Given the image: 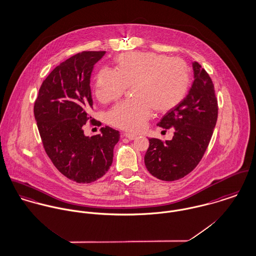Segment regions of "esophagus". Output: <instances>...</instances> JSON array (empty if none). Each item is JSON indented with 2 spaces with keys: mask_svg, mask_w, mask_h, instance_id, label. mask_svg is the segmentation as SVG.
<instances>
[{
  "mask_svg": "<svg viewBox=\"0 0 256 256\" xmlns=\"http://www.w3.org/2000/svg\"><path fill=\"white\" fill-rule=\"evenodd\" d=\"M124 136L130 140H134L136 138V136L134 134H124Z\"/></svg>",
  "mask_w": 256,
  "mask_h": 256,
  "instance_id": "esophagus-1",
  "label": "esophagus"
}]
</instances>
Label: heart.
I'll list each match as a JSON object with an SVG mask.
<instances>
[{
    "mask_svg": "<svg viewBox=\"0 0 256 256\" xmlns=\"http://www.w3.org/2000/svg\"><path fill=\"white\" fill-rule=\"evenodd\" d=\"M116 72L102 68L96 76L95 95L102 103L120 98L132 86L134 99L124 101L109 112L108 120L116 128L140 132L152 109L167 113L188 94L190 74L188 64L178 58L154 52H130L114 58Z\"/></svg>",
    "mask_w": 256,
    "mask_h": 256,
    "instance_id": "1",
    "label": "heart"
}]
</instances>
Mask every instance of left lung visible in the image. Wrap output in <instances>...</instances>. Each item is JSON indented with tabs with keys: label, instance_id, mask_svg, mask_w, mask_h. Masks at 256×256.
I'll return each mask as SVG.
<instances>
[{
	"label": "left lung",
	"instance_id": "obj_1",
	"mask_svg": "<svg viewBox=\"0 0 256 256\" xmlns=\"http://www.w3.org/2000/svg\"><path fill=\"white\" fill-rule=\"evenodd\" d=\"M194 80L184 99L164 114L157 126L174 130L165 142L149 138L144 156L148 172L155 178L172 182L190 174L198 165L213 134L218 118L214 84L198 62H192Z\"/></svg>",
	"mask_w": 256,
	"mask_h": 256
}]
</instances>
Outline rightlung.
Returning <instances> with one entry per match:
<instances>
[{
    "instance_id": "right-lung-1",
    "label": "right lung",
    "mask_w": 256,
    "mask_h": 256,
    "mask_svg": "<svg viewBox=\"0 0 256 256\" xmlns=\"http://www.w3.org/2000/svg\"><path fill=\"white\" fill-rule=\"evenodd\" d=\"M105 51H87L56 66L39 89L34 116L44 149L55 167L68 178L89 184L110 169L120 132L110 126L86 136L84 126L93 108L90 78Z\"/></svg>"
}]
</instances>
